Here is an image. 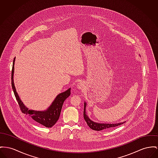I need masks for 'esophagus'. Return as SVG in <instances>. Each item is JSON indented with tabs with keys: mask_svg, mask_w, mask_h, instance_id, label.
<instances>
[{
	"mask_svg": "<svg viewBox=\"0 0 158 158\" xmlns=\"http://www.w3.org/2000/svg\"><path fill=\"white\" fill-rule=\"evenodd\" d=\"M84 86L83 83H82V82H79V83L77 84V87L78 89H83Z\"/></svg>",
	"mask_w": 158,
	"mask_h": 158,
	"instance_id": "esophagus-1",
	"label": "esophagus"
}]
</instances>
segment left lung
<instances>
[{
  "mask_svg": "<svg viewBox=\"0 0 158 158\" xmlns=\"http://www.w3.org/2000/svg\"><path fill=\"white\" fill-rule=\"evenodd\" d=\"M85 108H86V103L84 102V113H83L84 120L86 122L87 125L89 126L93 130H95V131H102L103 129H107L108 128H111V127H113L119 126V125H122V124L125 123V122H122V123H115V124H113V123L111 124V123H96V122L92 121V120H90L89 118V117H88L87 113H86Z\"/></svg>",
  "mask_w": 158,
  "mask_h": 158,
  "instance_id": "obj_1",
  "label": "left lung"
}]
</instances>
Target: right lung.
I'll use <instances>...</instances> for the list:
<instances>
[{"label":"right lung","mask_w":158,"mask_h":158,"mask_svg":"<svg viewBox=\"0 0 158 158\" xmlns=\"http://www.w3.org/2000/svg\"><path fill=\"white\" fill-rule=\"evenodd\" d=\"M15 59V57L14 59L12 64L11 73V85L16 99L20 106L21 112L24 114H29L35 121L41 124L43 126H45L47 127H52L55 125V123L57 122L59 118L63 102L64 100L67 98H68L71 94V88L57 95L55 99L53 101L52 104L46 110L35 111L32 110H29V108L24 105L20 99L19 96L16 92V89L14 83L13 76L14 72Z\"/></svg>","instance_id":"add662e5"}]
</instances>
